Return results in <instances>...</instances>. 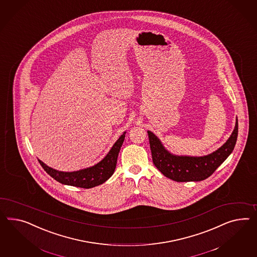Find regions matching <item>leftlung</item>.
<instances>
[{"label":"left lung","instance_id":"left-lung-1","mask_svg":"<svg viewBox=\"0 0 257 257\" xmlns=\"http://www.w3.org/2000/svg\"><path fill=\"white\" fill-rule=\"evenodd\" d=\"M237 118L233 132L222 146L204 156L176 155L167 151L153 132L148 131L154 166L168 179L178 182L201 181L211 176L232 153L237 139Z\"/></svg>","mask_w":257,"mask_h":257}]
</instances>
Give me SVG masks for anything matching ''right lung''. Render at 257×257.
I'll return each instance as SVG.
<instances>
[{
  "instance_id": "right-lung-1",
  "label": "right lung",
  "mask_w": 257,
  "mask_h": 257,
  "mask_svg": "<svg viewBox=\"0 0 257 257\" xmlns=\"http://www.w3.org/2000/svg\"><path fill=\"white\" fill-rule=\"evenodd\" d=\"M125 134L126 132L123 133L118 138L104 158L92 167L72 172H64L47 166L41 160L38 159V161L45 171L62 184L85 189L95 187L100 184H103L114 173L117 166L118 153L124 141Z\"/></svg>"
}]
</instances>
